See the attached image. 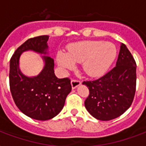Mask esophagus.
Segmentation results:
<instances>
[{
    "label": "esophagus",
    "instance_id": "esophagus-1",
    "mask_svg": "<svg viewBox=\"0 0 146 146\" xmlns=\"http://www.w3.org/2000/svg\"><path fill=\"white\" fill-rule=\"evenodd\" d=\"M80 85H81V82L79 81V80H73L71 81V86H72V89H73L77 88L78 86H80Z\"/></svg>",
    "mask_w": 146,
    "mask_h": 146
}]
</instances>
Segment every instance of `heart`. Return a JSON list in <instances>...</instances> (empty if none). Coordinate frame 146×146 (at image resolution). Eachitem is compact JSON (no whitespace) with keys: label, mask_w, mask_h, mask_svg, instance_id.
I'll return each instance as SVG.
<instances>
[{"label":"heart","mask_w":146,"mask_h":146,"mask_svg":"<svg viewBox=\"0 0 146 146\" xmlns=\"http://www.w3.org/2000/svg\"><path fill=\"white\" fill-rule=\"evenodd\" d=\"M117 50L115 44L99 40L76 42L68 47L67 53L59 50L57 64L64 69L74 67L75 63H82L85 73L90 76H100L108 70L115 60Z\"/></svg>","instance_id":"obj_1"}]
</instances>
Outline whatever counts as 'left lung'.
<instances>
[{
  "label": "left lung",
  "instance_id": "left-lung-1",
  "mask_svg": "<svg viewBox=\"0 0 146 146\" xmlns=\"http://www.w3.org/2000/svg\"><path fill=\"white\" fill-rule=\"evenodd\" d=\"M136 82V61L127 46L121 43L115 67L98 80L82 82L89 90L85 101L86 108L100 120L120 117L133 101Z\"/></svg>",
  "mask_w": 146,
  "mask_h": 146
}]
</instances>
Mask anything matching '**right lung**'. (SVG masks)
<instances>
[{"mask_svg":"<svg viewBox=\"0 0 146 146\" xmlns=\"http://www.w3.org/2000/svg\"><path fill=\"white\" fill-rule=\"evenodd\" d=\"M48 35L29 38L16 50L10 61V88L17 108L29 117L47 120L61 111L66 96L71 92L68 78L58 79L54 74V61L48 56ZM42 54L44 62L37 76L28 77L19 68V59L26 51Z\"/></svg>","mask_w":146,"mask_h":146,"instance_id":"right-lung-1","label":"right lung"}]
</instances>
